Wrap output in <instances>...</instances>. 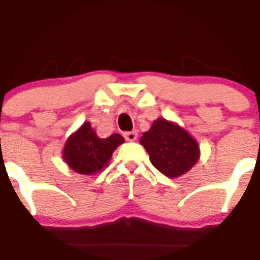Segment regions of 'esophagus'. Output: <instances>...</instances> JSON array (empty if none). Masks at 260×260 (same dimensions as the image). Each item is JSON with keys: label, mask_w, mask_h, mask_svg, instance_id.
<instances>
[{"label": "esophagus", "mask_w": 260, "mask_h": 260, "mask_svg": "<svg viewBox=\"0 0 260 260\" xmlns=\"http://www.w3.org/2000/svg\"><path fill=\"white\" fill-rule=\"evenodd\" d=\"M124 136V138H126V140L127 141H136L137 140V136H138V134H137V132H126L123 134Z\"/></svg>", "instance_id": "esophagus-1"}]
</instances>
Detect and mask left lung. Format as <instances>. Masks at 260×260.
Segmentation results:
<instances>
[{
  "label": "left lung",
  "instance_id": "8db88e82",
  "mask_svg": "<svg viewBox=\"0 0 260 260\" xmlns=\"http://www.w3.org/2000/svg\"><path fill=\"white\" fill-rule=\"evenodd\" d=\"M140 142L154 168L168 178L182 176L199 160L198 142L179 124L164 118L154 120Z\"/></svg>",
  "mask_w": 260,
  "mask_h": 260
}]
</instances>
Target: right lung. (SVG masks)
I'll use <instances>...</instances> for the list:
<instances>
[{
    "mask_svg": "<svg viewBox=\"0 0 260 260\" xmlns=\"http://www.w3.org/2000/svg\"><path fill=\"white\" fill-rule=\"evenodd\" d=\"M123 142V137L116 133L108 138H99L89 122H85L68 138L62 156L78 174L94 175L108 166L112 152Z\"/></svg>",
    "mask_w": 260,
    "mask_h": 260,
    "instance_id": "add662e5",
    "label": "right lung"
}]
</instances>
